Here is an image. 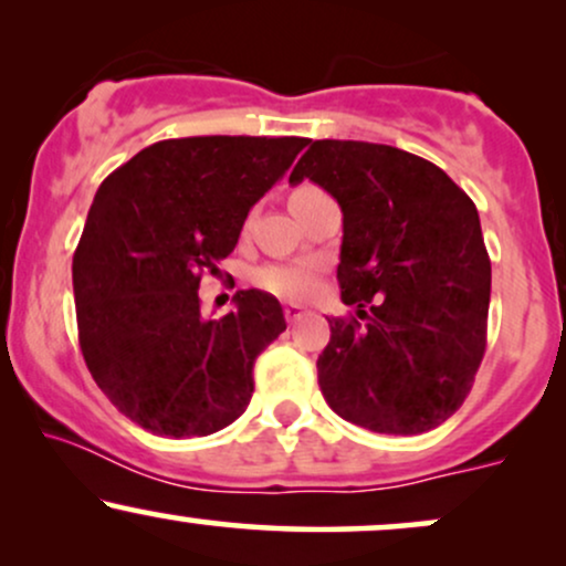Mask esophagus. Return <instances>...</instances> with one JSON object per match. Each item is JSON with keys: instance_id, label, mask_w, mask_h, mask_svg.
Segmentation results:
<instances>
[{"instance_id": "obj_1", "label": "esophagus", "mask_w": 566, "mask_h": 566, "mask_svg": "<svg viewBox=\"0 0 566 566\" xmlns=\"http://www.w3.org/2000/svg\"><path fill=\"white\" fill-rule=\"evenodd\" d=\"M305 314H308V311H305V305H301V303H284V316H287V322L303 319Z\"/></svg>"}]
</instances>
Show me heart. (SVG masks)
Returning <instances> with one entry per match:
<instances>
[{
  "label": "heart",
  "mask_w": 566,
  "mask_h": 566,
  "mask_svg": "<svg viewBox=\"0 0 566 566\" xmlns=\"http://www.w3.org/2000/svg\"><path fill=\"white\" fill-rule=\"evenodd\" d=\"M316 191L314 186H301L292 199L303 197V193ZM316 276H319V269L316 263L308 261H297V263H274V265H265V269L258 271L255 282L261 284L265 292L279 297H301L308 295L311 290L316 287Z\"/></svg>",
  "instance_id": "heart-1"
}]
</instances>
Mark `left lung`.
Returning a JSON list of instances; mask_svg holds the SVG:
<instances>
[{
  "label": "left lung",
  "mask_w": 566,
  "mask_h": 566,
  "mask_svg": "<svg viewBox=\"0 0 566 566\" xmlns=\"http://www.w3.org/2000/svg\"><path fill=\"white\" fill-rule=\"evenodd\" d=\"M340 205L337 282L319 388L348 423L415 437L460 409L486 346L492 265L476 205L431 161L365 140H314L290 184Z\"/></svg>",
  "instance_id": "1"
}]
</instances>
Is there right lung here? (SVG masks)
<instances>
[{
	"mask_svg": "<svg viewBox=\"0 0 566 566\" xmlns=\"http://www.w3.org/2000/svg\"><path fill=\"white\" fill-rule=\"evenodd\" d=\"M308 138L199 135L143 148L97 188L74 252L82 356L97 388L157 437H207L250 405L258 354L287 329L274 295L239 290L201 316L199 282Z\"/></svg>",
	"mask_w": 566,
	"mask_h": 566,
	"instance_id": "obj_1",
	"label": "right lung"
}]
</instances>
